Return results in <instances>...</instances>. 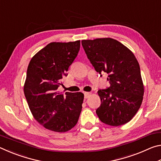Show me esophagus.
Listing matches in <instances>:
<instances>
[{"label": "esophagus", "instance_id": "1", "mask_svg": "<svg viewBox=\"0 0 161 161\" xmlns=\"http://www.w3.org/2000/svg\"><path fill=\"white\" fill-rule=\"evenodd\" d=\"M90 94H91L90 92H84V98H85V99H87V98L90 96Z\"/></svg>", "mask_w": 161, "mask_h": 161}]
</instances>
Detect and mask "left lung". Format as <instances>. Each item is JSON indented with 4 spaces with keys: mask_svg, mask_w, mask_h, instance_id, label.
<instances>
[{
    "mask_svg": "<svg viewBox=\"0 0 161 161\" xmlns=\"http://www.w3.org/2000/svg\"><path fill=\"white\" fill-rule=\"evenodd\" d=\"M95 70L108 74L110 86L99 89L101 105L96 113L100 121L112 126L129 122L139 109L144 87L139 64L133 53L112 38L81 40Z\"/></svg>",
    "mask_w": 161,
    "mask_h": 161,
    "instance_id": "left-lung-1",
    "label": "left lung"
}]
</instances>
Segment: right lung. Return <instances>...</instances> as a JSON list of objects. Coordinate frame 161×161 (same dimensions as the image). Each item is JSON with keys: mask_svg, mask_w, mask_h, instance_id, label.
I'll list each match as a JSON object with an SVG mask.
<instances>
[{"mask_svg": "<svg viewBox=\"0 0 161 161\" xmlns=\"http://www.w3.org/2000/svg\"><path fill=\"white\" fill-rule=\"evenodd\" d=\"M80 48V40L50 42L35 54L28 65L24 94L29 108L38 123L53 131L72 129L81 111L84 94L58 91Z\"/></svg>", "mask_w": 161, "mask_h": 161, "instance_id": "add662e5", "label": "right lung"}]
</instances>
